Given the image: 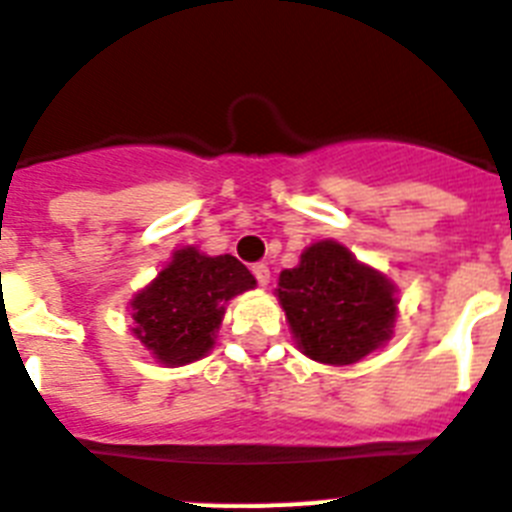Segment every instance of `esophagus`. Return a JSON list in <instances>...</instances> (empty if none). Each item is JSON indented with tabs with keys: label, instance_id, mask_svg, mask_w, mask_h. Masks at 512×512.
<instances>
[{
	"label": "esophagus",
	"instance_id": "esophagus-1",
	"mask_svg": "<svg viewBox=\"0 0 512 512\" xmlns=\"http://www.w3.org/2000/svg\"><path fill=\"white\" fill-rule=\"evenodd\" d=\"M253 277H256V282L261 284V287H266V284L271 282V271L266 264H253Z\"/></svg>",
	"mask_w": 512,
	"mask_h": 512
}]
</instances>
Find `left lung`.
I'll list each match as a JSON object with an SVG mask.
<instances>
[{"label": "left lung", "mask_w": 512, "mask_h": 512, "mask_svg": "<svg viewBox=\"0 0 512 512\" xmlns=\"http://www.w3.org/2000/svg\"><path fill=\"white\" fill-rule=\"evenodd\" d=\"M277 300L297 348L330 366L356 364L390 341L400 302L387 274L333 238L310 243L279 274Z\"/></svg>", "instance_id": "left-lung-1"}]
</instances>
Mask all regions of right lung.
I'll return each mask as SVG.
<instances>
[{
  "mask_svg": "<svg viewBox=\"0 0 512 512\" xmlns=\"http://www.w3.org/2000/svg\"><path fill=\"white\" fill-rule=\"evenodd\" d=\"M253 287L251 271L230 253L176 248L169 264L130 300V330L158 364H192L215 348L225 305Z\"/></svg>",
  "mask_w": 512,
  "mask_h": 512,
  "instance_id": "right-lung-1",
  "label": "right lung"
}]
</instances>
